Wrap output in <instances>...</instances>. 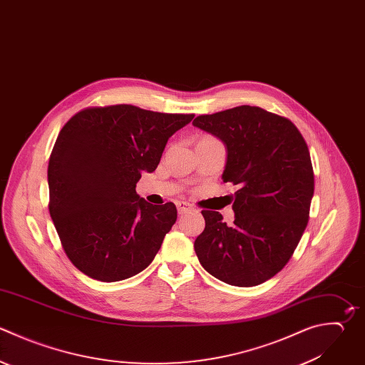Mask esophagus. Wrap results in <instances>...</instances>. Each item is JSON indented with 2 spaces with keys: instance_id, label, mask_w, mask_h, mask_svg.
Masks as SVG:
<instances>
[{
  "instance_id": "obj_1",
  "label": "esophagus",
  "mask_w": 365,
  "mask_h": 365,
  "mask_svg": "<svg viewBox=\"0 0 365 365\" xmlns=\"http://www.w3.org/2000/svg\"><path fill=\"white\" fill-rule=\"evenodd\" d=\"M175 204H177V210H178L180 214H184V212H187V211H190V210L192 208V207H191L188 202H185V201H177Z\"/></svg>"
}]
</instances>
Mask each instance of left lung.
I'll return each instance as SVG.
<instances>
[{
    "instance_id": "8db88e82",
    "label": "left lung",
    "mask_w": 365,
    "mask_h": 365,
    "mask_svg": "<svg viewBox=\"0 0 365 365\" xmlns=\"http://www.w3.org/2000/svg\"><path fill=\"white\" fill-rule=\"evenodd\" d=\"M192 125L225 144L222 181L238 187L230 227L220 212L201 211L195 254L230 285L262 284L285 267L308 224L314 171L307 143L288 118L251 106L198 115Z\"/></svg>"
}]
</instances>
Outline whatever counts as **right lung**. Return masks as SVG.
Instances as JSON below:
<instances>
[{
  "label": "right lung",
  "mask_w": 365,
  "mask_h": 365,
  "mask_svg": "<svg viewBox=\"0 0 365 365\" xmlns=\"http://www.w3.org/2000/svg\"><path fill=\"white\" fill-rule=\"evenodd\" d=\"M192 118L117 104L84 108L63 127L48 163V208L81 272L114 282L151 264L177 208L147 202L135 187L143 171L157 168L168 138Z\"/></svg>",
  "instance_id": "add662e5"
}]
</instances>
